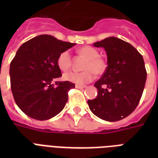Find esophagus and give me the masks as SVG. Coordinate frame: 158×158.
<instances>
[{
  "label": "esophagus",
  "instance_id": "1",
  "mask_svg": "<svg viewBox=\"0 0 158 158\" xmlns=\"http://www.w3.org/2000/svg\"><path fill=\"white\" fill-rule=\"evenodd\" d=\"M75 87H76V89H83L85 88V86H84V85H79V84H76V85H75Z\"/></svg>",
  "mask_w": 158,
  "mask_h": 158
}]
</instances>
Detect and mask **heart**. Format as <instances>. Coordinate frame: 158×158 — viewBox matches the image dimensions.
<instances>
[{"instance_id": "heart-1", "label": "heart", "mask_w": 158, "mask_h": 158, "mask_svg": "<svg viewBox=\"0 0 158 158\" xmlns=\"http://www.w3.org/2000/svg\"><path fill=\"white\" fill-rule=\"evenodd\" d=\"M78 53L86 58L87 60L84 64L82 72L68 71L63 74V79L66 81L74 84L84 85L90 83L95 79V73L97 74H103L106 69L107 64L103 58L99 56L98 51L95 48L85 46L79 48ZM57 65L60 69L65 71L71 66V56L69 51L62 52L57 58Z\"/></svg>"}]
</instances>
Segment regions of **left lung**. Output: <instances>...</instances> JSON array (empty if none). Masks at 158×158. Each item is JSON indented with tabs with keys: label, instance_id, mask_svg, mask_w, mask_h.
I'll return each mask as SVG.
<instances>
[{
	"label": "left lung",
	"instance_id": "obj_1",
	"mask_svg": "<svg viewBox=\"0 0 158 158\" xmlns=\"http://www.w3.org/2000/svg\"><path fill=\"white\" fill-rule=\"evenodd\" d=\"M103 48L107 55V67L95 83L98 96L88 104L94 115L106 121L127 117L139 103L147 71L144 61L131 44L115 37L94 44Z\"/></svg>",
	"mask_w": 158,
	"mask_h": 158
}]
</instances>
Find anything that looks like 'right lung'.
Masks as SVG:
<instances>
[{"instance_id":"add662e5","label":"right lung","mask_w":158,"mask_h":158,"mask_svg":"<svg viewBox=\"0 0 158 158\" xmlns=\"http://www.w3.org/2000/svg\"><path fill=\"white\" fill-rule=\"evenodd\" d=\"M75 43L58 40L51 35H39L21 45L10 62L11 91L23 113L38 120L59 114L68 100V92L74 84L56 82L61 76L57 65L59 55Z\"/></svg>"}]
</instances>
